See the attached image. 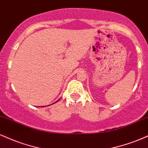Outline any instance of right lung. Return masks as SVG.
<instances>
[{
    "mask_svg": "<svg viewBox=\"0 0 148 148\" xmlns=\"http://www.w3.org/2000/svg\"><path fill=\"white\" fill-rule=\"evenodd\" d=\"M56 102H58V101H56ZM56 102H55V103H56Z\"/></svg>",
    "mask_w": 148,
    "mask_h": 148,
    "instance_id": "add662e5",
    "label": "right lung"
}]
</instances>
